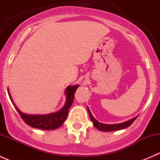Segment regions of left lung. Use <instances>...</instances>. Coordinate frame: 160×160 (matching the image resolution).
Masks as SVG:
<instances>
[{
    "label": "left lung",
    "instance_id": "left-lung-1",
    "mask_svg": "<svg viewBox=\"0 0 160 160\" xmlns=\"http://www.w3.org/2000/svg\"><path fill=\"white\" fill-rule=\"evenodd\" d=\"M88 114H89V116L90 118V120L93 122V125L95 128H98V130L102 131V132H113V131H118L122 129H125V128L129 127L132 123H133L134 121L137 118L138 116L133 118L130 119V120L127 121V122H122V123L119 124H113V125H108V124H103L101 123V122H98L94 118L92 115L91 112H90L89 108L88 107Z\"/></svg>",
    "mask_w": 160,
    "mask_h": 160
}]
</instances>
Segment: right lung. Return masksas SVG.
I'll return each instance as SVG.
<instances>
[{
    "label": "right lung",
    "mask_w": 160,
    "mask_h": 160,
    "mask_svg": "<svg viewBox=\"0 0 160 160\" xmlns=\"http://www.w3.org/2000/svg\"><path fill=\"white\" fill-rule=\"evenodd\" d=\"M78 87L79 85H70L67 87L64 93L66 95V102L63 107L56 112L50 113L48 114H29L22 112L13 101L9 91L8 95L16 110L18 111L22 118L27 125L32 128H39L42 130H54L59 128L67 119L69 109L73 102L74 93Z\"/></svg>",
    "instance_id": "right-lung-1"
}]
</instances>
